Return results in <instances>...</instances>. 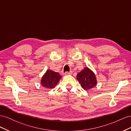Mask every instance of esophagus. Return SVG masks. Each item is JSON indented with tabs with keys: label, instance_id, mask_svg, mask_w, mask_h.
I'll list each match as a JSON object with an SVG mask.
<instances>
[{
	"label": "esophagus",
	"instance_id": "1",
	"mask_svg": "<svg viewBox=\"0 0 131 131\" xmlns=\"http://www.w3.org/2000/svg\"><path fill=\"white\" fill-rule=\"evenodd\" d=\"M72 73V71H70V72H65L64 74H65V75H68V74H71Z\"/></svg>",
	"mask_w": 131,
	"mask_h": 131
}]
</instances>
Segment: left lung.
<instances>
[{
	"instance_id": "obj_1",
	"label": "left lung",
	"mask_w": 131,
	"mask_h": 131,
	"mask_svg": "<svg viewBox=\"0 0 131 131\" xmlns=\"http://www.w3.org/2000/svg\"><path fill=\"white\" fill-rule=\"evenodd\" d=\"M77 79L84 90L94 88L96 84L94 73L88 68H85L77 74Z\"/></svg>"
}]
</instances>
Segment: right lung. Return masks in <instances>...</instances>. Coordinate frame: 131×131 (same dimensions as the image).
Wrapping results in <instances>:
<instances>
[{
  "mask_svg": "<svg viewBox=\"0 0 131 131\" xmlns=\"http://www.w3.org/2000/svg\"><path fill=\"white\" fill-rule=\"evenodd\" d=\"M61 77V76L60 75L59 73L53 72L50 70H47L42 78L41 84L45 88L53 89L57 84Z\"/></svg>",
  "mask_w": 131,
  "mask_h": 131,
  "instance_id": "right-lung-1",
  "label": "right lung"
}]
</instances>
